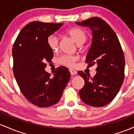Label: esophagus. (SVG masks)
Here are the masks:
<instances>
[{
	"mask_svg": "<svg viewBox=\"0 0 134 134\" xmlns=\"http://www.w3.org/2000/svg\"><path fill=\"white\" fill-rule=\"evenodd\" d=\"M70 74L71 75H75L77 73L76 71H75V70H73V69H70Z\"/></svg>",
	"mask_w": 134,
	"mask_h": 134,
	"instance_id": "esophagus-1",
	"label": "esophagus"
}]
</instances>
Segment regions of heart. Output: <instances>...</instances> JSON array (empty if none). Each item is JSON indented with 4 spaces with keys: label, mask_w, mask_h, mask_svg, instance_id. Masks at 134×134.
<instances>
[{
    "label": "heart",
    "mask_w": 134,
    "mask_h": 134,
    "mask_svg": "<svg viewBox=\"0 0 134 134\" xmlns=\"http://www.w3.org/2000/svg\"><path fill=\"white\" fill-rule=\"evenodd\" d=\"M67 33L78 46H82L87 39L86 34L83 31L79 28H71L69 30ZM47 44L51 51L53 52L56 51L59 48V40L58 36L55 34H52L48 36L47 38ZM77 60L78 58L75 55L64 54L58 58V62L61 65L73 67Z\"/></svg>",
    "instance_id": "b5f03b06"
}]
</instances>
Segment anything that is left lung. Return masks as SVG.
<instances>
[{
  "instance_id": "obj_1",
  "label": "left lung",
  "mask_w": 134,
  "mask_h": 134,
  "mask_svg": "<svg viewBox=\"0 0 134 134\" xmlns=\"http://www.w3.org/2000/svg\"><path fill=\"white\" fill-rule=\"evenodd\" d=\"M80 26L91 28V47L85 63L88 67L96 64V75L93 78L83 71L78 72L85 80L80 90L84 103L93 107H102L111 102L119 92L125 77V57L116 34L106 21L93 17L82 22Z\"/></svg>"
}]
</instances>
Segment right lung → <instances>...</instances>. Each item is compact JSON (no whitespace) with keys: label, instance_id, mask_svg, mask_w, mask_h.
Masks as SVG:
<instances>
[{"label":"right lung","instance_id":"1","mask_svg":"<svg viewBox=\"0 0 134 134\" xmlns=\"http://www.w3.org/2000/svg\"><path fill=\"white\" fill-rule=\"evenodd\" d=\"M63 23L33 21L21 30L13 47V73L20 91L30 103L40 108L59 101L70 79L67 68L60 66L53 76L46 71L53 51L47 38L58 30Z\"/></svg>","mask_w":134,"mask_h":134}]
</instances>
